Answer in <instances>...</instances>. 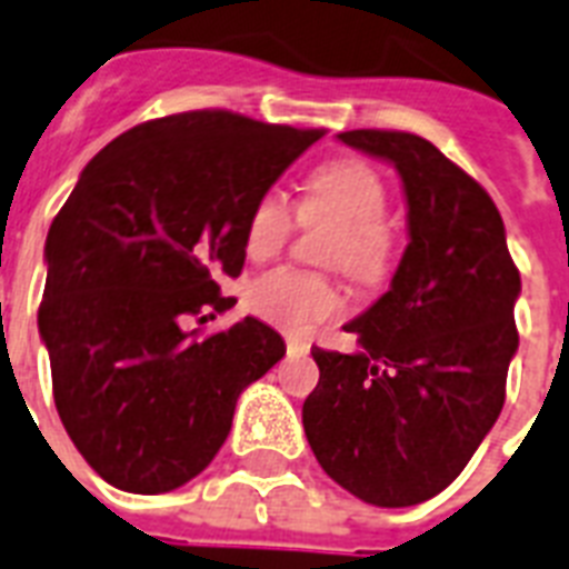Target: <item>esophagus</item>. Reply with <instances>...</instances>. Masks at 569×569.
Returning a JSON list of instances; mask_svg holds the SVG:
<instances>
[{
  "instance_id": "obj_1",
  "label": "esophagus",
  "mask_w": 569,
  "mask_h": 569,
  "mask_svg": "<svg viewBox=\"0 0 569 569\" xmlns=\"http://www.w3.org/2000/svg\"><path fill=\"white\" fill-rule=\"evenodd\" d=\"M286 351H289V355H307V351H310V342L301 337H286Z\"/></svg>"
}]
</instances>
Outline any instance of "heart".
<instances>
[{"mask_svg": "<svg viewBox=\"0 0 569 569\" xmlns=\"http://www.w3.org/2000/svg\"><path fill=\"white\" fill-rule=\"evenodd\" d=\"M389 194L380 173L360 159H333L307 180L301 214L307 221L328 218L339 223L328 248L330 266H342L360 283H375L392 266V232L383 223ZM298 214L283 191L268 189L250 206L244 250L266 262L286 248ZM248 307L259 319L283 330H310L346 307L342 289L328 274L301 268H274L248 286Z\"/></svg>", "mask_w": 569, "mask_h": 569, "instance_id": "b5f03b06", "label": "heart"}]
</instances>
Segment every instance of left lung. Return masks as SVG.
I'll return each mask as SVG.
<instances>
[{"label": "left lung", "instance_id": "obj_1", "mask_svg": "<svg viewBox=\"0 0 569 569\" xmlns=\"http://www.w3.org/2000/svg\"><path fill=\"white\" fill-rule=\"evenodd\" d=\"M337 138L396 164L410 244L389 292L346 325L360 351H312L303 431L348 493L407 508L446 490L502 413L520 271L490 194L431 141L387 129Z\"/></svg>", "mask_w": 569, "mask_h": 569}]
</instances>
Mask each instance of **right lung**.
<instances>
[{"label": "right lung", "mask_w": 569, "mask_h": 569, "mask_svg": "<svg viewBox=\"0 0 569 569\" xmlns=\"http://www.w3.org/2000/svg\"><path fill=\"white\" fill-rule=\"evenodd\" d=\"M325 129L223 109L138 123L93 156L47 236L38 310L70 440L111 487L168 493L227 440L241 389L286 355L259 319L203 337L230 310L257 197Z\"/></svg>", "instance_id": "obj_1"}]
</instances>
